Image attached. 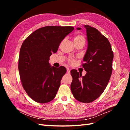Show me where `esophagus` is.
<instances>
[{
    "label": "esophagus",
    "instance_id": "esophagus-1",
    "mask_svg": "<svg viewBox=\"0 0 130 130\" xmlns=\"http://www.w3.org/2000/svg\"><path fill=\"white\" fill-rule=\"evenodd\" d=\"M67 72L68 74H70V70L69 68H67Z\"/></svg>",
    "mask_w": 130,
    "mask_h": 130
}]
</instances>
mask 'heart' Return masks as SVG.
<instances>
[{
    "mask_svg": "<svg viewBox=\"0 0 130 130\" xmlns=\"http://www.w3.org/2000/svg\"><path fill=\"white\" fill-rule=\"evenodd\" d=\"M74 43H78V42H85V39L84 37L81 35H77L75 36L74 37ZM69 62L70 63H74L75 62L74 59H69Z\"/></svg>",
    "mask_w": 130,
    "mask_h": 130,
    "instance_id": "b5f03b06",
    "label": "heart"
}]
</instances>
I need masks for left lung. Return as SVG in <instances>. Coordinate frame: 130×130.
<instances>
[{
  "instance_id": "obj_1",
  "label": "left lung",
  "mask_w": 130,
  "mask_h": 130,
  "mask_svg": "<svg viewBox=\"0 0 130 130\" xmlns=\"http://www.w3.org/2000/svg\"><path fill=\"white\" fill-rule=\"evenodd\" d=\"M85 27L88 46L82 66L87 73L82 76L76 70H72L70 88L75 99L88 103L99 98L107 86L112 72L113 53L108 39L100 31L89 25Z\"/></svg>"
}]
</instances>
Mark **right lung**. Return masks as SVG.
Wrapping results in <instances>:
<instances>
[{
    "mask_svg": "<svg viewBox=\"0 0 130 130\" xmlns=\"http://www.w3.org/2000/svg\"><path fill=\"white\" fill-rule=\"evenodd\" d=\"M73 30L72 26L43 27L23 43L18 60L19 75L26 93L37 103H49L56 95L67 70L63 66H51L49 57Z\"/></svg>",
    "mask_w": 130,
    "mask_h": 130,
    "instance_id": "obj_1",
    "label": "right lung"
}]
</instances>
